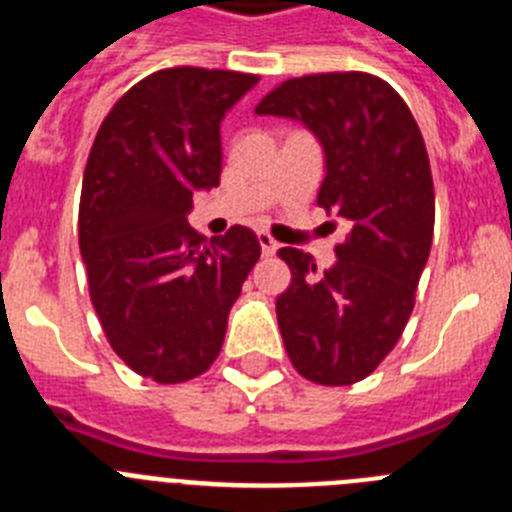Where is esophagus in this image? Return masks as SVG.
Segmentation results:
<instances>
[{
    "label": "esophagus",
    "instance_id": "34e87169",
    "mask_svg": "<svg viewBox=\"0 0 512 512\" xmlns=\"http://www.w3.org/2000/svg\"><path fill=\"white\" fill-rule=\"evenodd\" d=\"M259 243H261V251H264L266 256L276 253V248H279V243H276L266 231H259Z\"/></svg>",
    "mask_w": 512,
    "mask_h": 512
}]
</instances>
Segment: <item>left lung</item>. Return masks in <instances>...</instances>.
<instances>
[{
    "label": "left lung",
    "instance_id": "8db88e82",
    "mask_svg": "<svg viewBox=\"0 0 512 512\" xmlns=\"http://www.w3.org/2000/svg\"><path fill=\"white\" fill-rule=\"evenodd\" d=\"M256 114L312 131L325 154L317 205L350 225L325 271L312 253L281 248L292 284L276 297L294 368L322 386H350L398 342L429 259L434 182L424 137L403 98L368 73L292 78Z\"/></svg>",
    "mask_w": 512,
    "mask_h": 512
}]
</instances>
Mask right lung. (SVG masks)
Listing matches in <instances>:
<instances>
[{
	"label": "right lung",
	"mask_w": 512,
	"mask_h": 512,
	"mask_svg": "<svg viewBox=\"0 0 512 512\" xmlns=\"http://www.w3.org/2000/svg\"><path fill=\"white\" fill-rule=\"evenodd\" d=\"M256 83L233 70L147 75L116 101L88 154L78 241L93 309L114 353L157 383L213 365L261 256L243 225L208 243L187 223L192 192L220 182V121Z\"/></svg>",
	"instance_id": "add662e5"
}]
</instances>
